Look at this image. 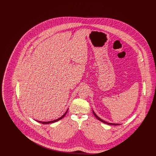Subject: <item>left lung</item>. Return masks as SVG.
Returning a JSON list of instances; mask_svg holds the SVG:
<instances>
[{"label": "left lung", "mask_w": 156, "mask_h": 156, "mask_svg": "<svg viewBox=\"0 0 156 156\" xmlns=\"http://www.w3.org/2000/svg\"><path fill=\"white\" fill-rule=\"evenodd\" d=\"M93 111V113H94V115H95V116L97 118V119H98L99 120H100L101 122H103L104 123H106V124H108V125H115V126H116V125H119L120 124H117V123H108V122H105V120H102V119H101L100 118H99L98 116H97V115L95 114V113L94 112V111Z\"/></svg>", "instance_id": "8db88e82"}]
</instances>
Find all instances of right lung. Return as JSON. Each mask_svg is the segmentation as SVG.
I'll use <instances>...</instances> for the list:
<instances>
[{
    "mask_svg": "<svg viewBox=\"0 0 156 156\" xmlns=\"http://www.w3.org/2000/svg\"><path fill=\"white\" fill-rule=\"evenodd\" d=\"M68 109H67V111L61 117V118H59L58 119H56V120H52V121H49V122H41V121H38V120H36L37 122H39V123H42V124H45V125H46V124H50V123H54V122H57V121H58L59 120H61V119H62L66 115V114H67V112H68Z\"/></svg>",
    "mask_w": 156,
    "mask_h": 156,
    "instance_id": "right-lung-1",
    "label": "right lung"
}]
</instances>
